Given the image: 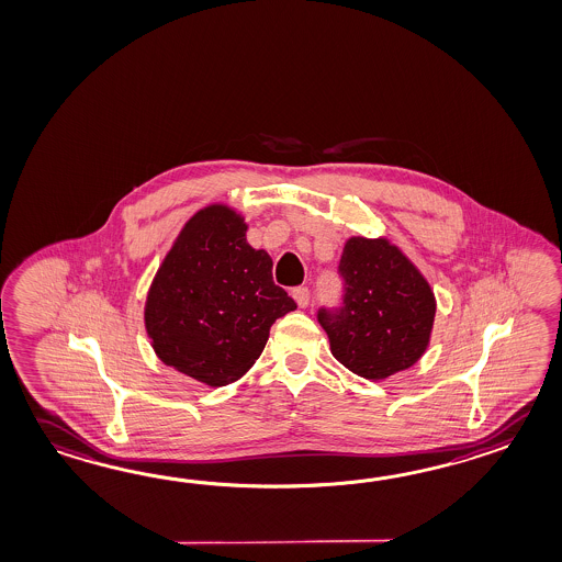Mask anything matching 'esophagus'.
Returning a JSON list of instances; mask_svg holds the SVG:
<instances>
[{
  "mask_svg": "<svg viewBox=\"0 0 562 562\" xmlns=\"http://www.w3.org/2000/svg\"><path fill=\"white\" fill-rule=\"evenodd\" d=\"M292 299L296 300V304H299L300 308H304V306H308V302H311V290L306 286H299L292 290Z\"/></svg>",
  "mask_w": 562,
  "mask_h": 562,
  "instance_id": "obj_1",
  "label": "esophagus"
}]
</instances>
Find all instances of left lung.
I'll use <instances>...</instances> for the list:
<instances>
[{"label":"left lung","instance_id":"left-lung-1","mask_svg":"<svg viewBox=\"0 0 562 562\" xmlns=\"http://www.w3.org/2000/svg\"><path fill=\"white\" fill-rule=\"evenodd\" d=\"M342 306L321 308L333 357L359 376L381 381L422 359L436 296L424 274L387 237L347 239L338 263Z\"/></svg>","mask_w":562,"mask_h":562}]
</instances>
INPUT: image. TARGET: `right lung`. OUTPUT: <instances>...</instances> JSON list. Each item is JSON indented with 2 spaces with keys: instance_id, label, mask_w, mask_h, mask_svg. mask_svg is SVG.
<instances>
[{
  "instance_id": "1",
  "label": "right lung",
  "mask_w": 562,
  "mask_h": 562,
  "mask_svg": "<svg viewBox=\"0 0 562 562\" xmlns=\"http://www.w3.org/2000/svg\"><path fill=\"white\" fill-rule=\"evenodd\" d=\"M241 213L212 203L165 256L145 304L150 345L167 367L210 387L250 371L276 318L296 302L272 280V258L246 239Z\"/></svg>"
}]
</instances>
